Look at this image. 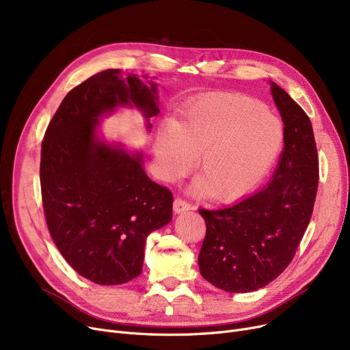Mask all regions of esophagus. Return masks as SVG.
I'll return each instance as SVG.
<instances>
[{
    "mask_svg": "<svg viewBox=\"0 0 350 350\" xmlns=\"http://www.w3.org/2000/svg\"><path fill=\"white\" fill-rule=\"evenodd\" d=\"M173 210H174V213H177V214H178V213H185V211L191 210V204L189 203V201L183 200L181 197H177V198H174Z\"/></svg>",
    "mask_w": 350,
    "mask_h": 350,
    "instance_id": "1",
    "label": "esophagus"
}]
</instances>
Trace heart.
Returning <instances> with one entry per match:
<instances>
[{"mask_svg": "<svg viewBox=\"0 0 350 350\" xmlns=\"http://www.w3.org/2000/svg\"><path fill=\"white\" fill-rule=\"evenodd\" d=\"M284 142L278 118L243 95L198 99L178 123H165L156 139V159L164 178L185 174L197 160V191L214 200H234L254 189L277 159Z\"/></svg>", "mask_w": 350, "mask_h": 350, "instance_id": "obj_1", "label": "heart"}]
</instances>
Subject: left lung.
<instances>
[{
    "label": "left lung",
    "mask_w": 350,
    "mask_h": 350,
    "mask_svg": "<svg viewBox=\"0 0 350 350\" xmlns=\"http://www.w3.org/2000/svg\"><path fill=\"white\" fill-rule=\"evenodd\" d=\"M271 94L284 122V152L268 185L234 206L198 213L206 238L200 273L227 292L256 291L291 264L310 221L319 161L314 131L304 109L277 83Z\"/></svg>",
    "instance_id": "1"
}]
</instances>
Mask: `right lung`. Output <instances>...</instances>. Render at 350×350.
Segmentation results:
<instances>
[{
	"mask_svg": "<svg viewBox=\"0 0 350 350\" xmlns=\"http://www.w3.org/2000/svg\"><path fill=\"white\" fill-rule=\"evenodd\" d=\"M156 86L120 69L99 72L65 96L42 140L48 230L66 262L99 285L139 277L147 235L173 217V194L147 177L143 154L96 135L99 119L119 106L139 109L150 129L159 113Z\"/></svg>",
	"mask_w": 350,
	"mask_h": 350,
	"instance_id": "1",
	"label": "right lung"
}]
</instances>
